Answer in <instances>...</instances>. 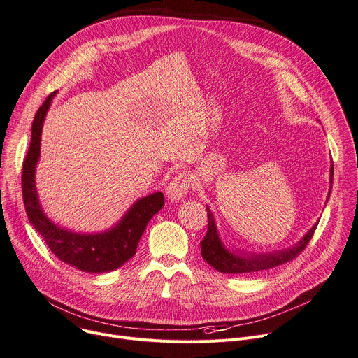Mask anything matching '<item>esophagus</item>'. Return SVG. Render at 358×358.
<instances>
[{"mask_svg": "<svg viewBox=\"0 0 358 358\" xmlns=\"http://www.w3.org/2000/svg\"><path fill=\"white\" fill-rule=\"evenodd\" d=\"M188 188H189L188 174L180 173L173 178V181L169 184V187H166L165 194L171 201H178L188 193Z\"/></svg>", "mask_w": 358, "mask_h": 358, "instance_id": "34e87169", "label": "esophagus"}]
</instances>
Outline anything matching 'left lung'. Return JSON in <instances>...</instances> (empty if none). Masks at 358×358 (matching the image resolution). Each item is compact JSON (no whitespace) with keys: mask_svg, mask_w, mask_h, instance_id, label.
Here are the masks:
<instances>
[{"mask_svg":"<svg viewBox=\"0 0 358 358\" xmlns=\"http://www.w3.org/2000/svg\"><path fill=\"white\" fill-rule=\"evenodd\" d=\"M332 177H334V164H331L329 170V182L332 187ZM329 187V193H331ZM328 193V197H329ZM327 197V201H328ZM207 216H208V227L206 237L200 242L201 246V256L207 262L210 266H213L216 271L222 273H253V272H262L268 271L272 268H276L279 265L287 264V262L295 259L311 241V237L318 226L315 223L311 229H309L302 239L295 243L292 248L283 249V250H275L269 253H233L229 249L224 248V245L220 241V236L217 231L216 220L211 210L207 207Z\"/></svg>","mask_w":358,"mask_h":358,"instance_id":"8db88e82","label":"left lung"}]
</instances>
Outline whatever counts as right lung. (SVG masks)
I'll return each instance as SVG.
<instances>
[{"label":"right lung","mask_w":358,"mask_h":358,"mask_svg":"<svg viewBox=\"0 0 358 358\" xmlns=\"http://www.w3.org/2000/svg\"><path fill=\"white\" fill-rule=\"evenodd\" d=\"M56 93L53 92L47 96L33 121L30 148L22 162L24 207L31 226L62 262L89 273L110 272L121 268L135 255L148 222L164 207V194L157 192L136 200L117 224L102 233L87 234L66 230L47 217L38 201L34 176L40 158L43 122Z\"/></svg>","instance_id":"1"}]
</instances>
